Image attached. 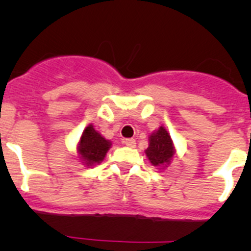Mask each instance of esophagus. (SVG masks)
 <instances>
[{"label":"esophagus","instance_id":"esophagus-1","mask_svg":"<svg viewBox=\"0 0 251 251\" xmlns=\"http://www.w3.org/2000/svg\"><path fill=\"white\" fill-rule=\"evenodd\" d=\"M124 144L127 147H130V148H135L136 147V141L133 140V138H126V140H124Z\"/></svg>","mask_w":251,"mask_h":251}]
</instances>
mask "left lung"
Masks as SVG:
<instances>
[{"mask_svg": "<svg viewBox=\"0 0 251 251\" xmlns=\"http://www.w3.org/2000/svg\"><path fill=\"white\" fill-rule=\"evenodd\" d=\"M146 155L151 165L166 168L175 155V147L170 135L165 127L160 126L149 136V146L146 149Z\"/></svg>", "mask_w": 251, "mask_h": 251, "instance_id": "left-lung-1", "label": "left lung"}]
</instances>
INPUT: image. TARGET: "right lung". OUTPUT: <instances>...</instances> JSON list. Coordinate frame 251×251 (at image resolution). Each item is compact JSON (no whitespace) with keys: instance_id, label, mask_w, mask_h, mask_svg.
Returning a JSON list of instances; mask_svg holds the SVG:
<instances>
[{"instance_id":"obj_1","label":"right lung","mask_w":251,"mask_h":251,"mask_svg":"<svg viewBox=\"0 0 251 251\" xmlns=\"http://www.w3.org/2000/svg\"><path fill=\"white\" fill-rule=\"evenodd\" d=\"M111 147V142L105 140L93 125H88L81 135L77 146V153L86 166L98 165L102 163Z\"/></svg>"}]
</instances>
